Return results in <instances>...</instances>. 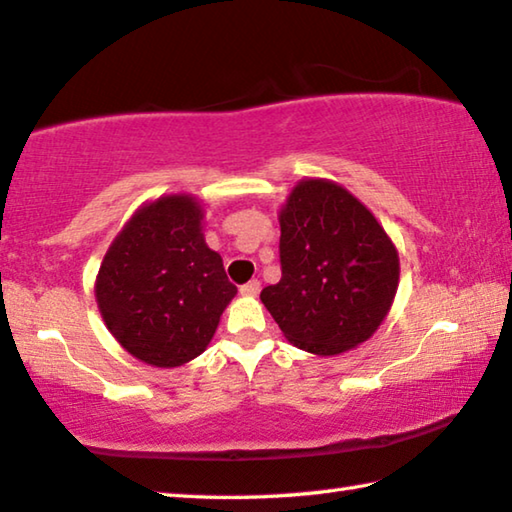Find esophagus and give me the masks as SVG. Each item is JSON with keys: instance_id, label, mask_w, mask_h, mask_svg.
<instances>
[{"instance_id": "esophagus-1", "label": "esophagus", "mask_w": 512, "mask_h": 512, "mask_svg": "<svg viewBox=\"0 0 512 512\" xmlns=\"http://www.w3.org/2000/svg\"><path fill=\"white\" fill-rule=\"evenodd\" d=\"M258 293H261V281H258V279L245 283V286H240V295L242 297H256Z\"/></svg>"}]
</instances>
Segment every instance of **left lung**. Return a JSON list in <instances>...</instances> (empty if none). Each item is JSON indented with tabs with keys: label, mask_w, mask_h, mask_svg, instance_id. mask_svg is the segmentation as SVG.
Here are the masks:
<instances>
[{
	"label": "left lung",
	"mask_w": 512,
	"mask_h": 512,
	"mask_svg": "<svg viewBox=\"0 0 512 512\" xmlns=\"http://www.w3.org/2000/svg\"><path fill=\"white\" fill-rule=\"evenodd\" d=\"M281 281L261 302L304 352L334 357L368 341L389 316L398 249L343 185L302 178L279 210Z\"/></svg>",
	"instance_id": "1"
}]
</instances>
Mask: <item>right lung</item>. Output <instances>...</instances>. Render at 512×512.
<instances>
[{"label":"right lung","mask_w":512,"mask_h":512,"mask_svg":"<svg viewBox=\"0 0 512 512\" xmlns=\"http://www.w3.org/2000/svg\"><path fill=\"white\" fill-rule=\"evenodd\" d=\"M203 203L187 192L137 208L102 258L96 302L121 348L155 368H176L208 348L238 293L203 238Z\"/></svg>","instance_id":"add662e5"}]
</instances>
